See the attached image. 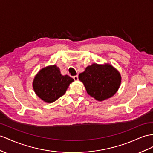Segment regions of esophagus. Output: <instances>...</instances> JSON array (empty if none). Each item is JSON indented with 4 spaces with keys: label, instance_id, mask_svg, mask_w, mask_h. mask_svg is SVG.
I'll use <instances>...</instances> for the list:
<instances>
[{
    "label": "esophagus",
    "instance_id": "1",
    "mask_svg": "<svg viewBox=\"0 0 153 153\" xmlns=\"http://www.w3.org/2000/svg\"><path fill=\"white\" fill-rule=\"evenodd\" d=\"M73 79H74V81H78V80H79V77H78L77 75V76H74L73 77Z\"/></svg>",
    "mask_w": 153,
    "mask_h": 153
}]
</instances>
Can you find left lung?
Masks as SVG:
<instances>
[{
    "label": "left lung",
    "mask_w": 153,
    "mask_h": 153,
    "mask_svg": "<svg viewBox=\"0 0 153 153\" xmlns=\"http://www.w3.org/2000/svg\"><path fill=\"white\" fill-rule=\"evenodd\" d=\"M90 96L100 101L114 96L121 83L120 73L112 66L92 64L79 75Z\"/></svg>",
    "instance_id": "left-lung-1"
}]
</instances>
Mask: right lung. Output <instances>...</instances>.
<instances>
[{
    "mask_svg": "<svg viewBox=\"0 0 153 153\" xmlns=\"http://www.w3.org/2000/svg\"><path fill=\"white\" fill-rule=\"evenodd\" d=\"M74 80L69 76L61 75L56 65L42 68L35 77L33 87L36 94L46 103H52L64 95Z\"/></svg>",
    "mask_w": 153,
    "mask_h": 153,
    "instance_id": "1",
    "label": "right lung"
}]
</instances>
